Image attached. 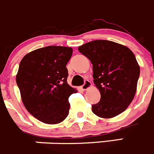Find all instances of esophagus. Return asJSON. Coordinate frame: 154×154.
Wrapping results in <instances>:
<instances>
[{"mask_svg":"<svg viewBox=\"0 0 154 154\" xmlns=\"http://www.w3.org/2000/svg\"><path fill=\"white\" fill-rule=\"evenodd\" d=\"M91 85V82L88 81V80H85V82H84V84L82 85V90L88 89V88H89Z\"/></svg>","mask_w":154,"mask_h":154,"instance_id":"34e87169","label":"esophagus"}]
</instances>
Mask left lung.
Returning <instances> with one entry per match:
<instances>
[{"label":"left lung","instance_id":"1","mask_svg":"<svg viewBox=\"0 0 154 154\" xmlns=\"http://www.w3.org/2000/svg\"><path fill=\"white\" fill-rule=\"evenodd\" d=\"M93 66L94 83L101 93L93 113L110 118L125 111L135 95L140 66L130 49L108 40H94L78 48Z\"/></svg>","mask_w":154,"mask_h":154}]
</instances>
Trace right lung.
Instances as JSON below:
<instances>
[{
	"instance_id": "obj_1",
	"label": "right lung",
	"mask_w": 154,
	"mask_h": 154,
	"mask_svg": "<svg viewBox=\"0 0 154 154\" xmlns=\"http://www.w3.org/2000/svg\"><path fill=\"white\" fill-rule=\"evenodd\" d=\"M72 55L71 47L49 46L30 52L20 63L16 81L23 103L43 123H60L68 116L69 98L77 92L67 83Z\"/></svg>"
}]
</instances>
